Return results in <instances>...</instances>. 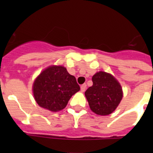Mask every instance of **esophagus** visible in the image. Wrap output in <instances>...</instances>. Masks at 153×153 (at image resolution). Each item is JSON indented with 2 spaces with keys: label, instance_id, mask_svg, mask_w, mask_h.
<instances>
[{
  "label": "esophagus",
  "instance_id": "1",
  "mask_svg": "<svg viewBox=\"0 0 153 153\" xmlns=\"http://www.w3.org/2000/svg\"><path fill=\"white\" fill-rule=\"evenodd\" d=\"M80 89H81V91L84 92L85 90H86V83H83V85H81Z\"/></svg>",
  "mask_w": 153,
  "mask_h": 153
}]
</instances>
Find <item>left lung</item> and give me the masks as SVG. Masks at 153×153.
<instances>
[{
    "instance_id": "obj_1",
    "label": "left lung",
    "mask_w": 153,
    "mask_h": 153,
    "mask_svg": "<svg viewBox=\"0 0 153 153\" xmlns=\"http://www.w3.org/2000/svg\"><path fill=\"white\" fill-rule=\"evenodd\" d=\"M93 86L85 92L93 113L106 116L114 111L123 98L121 86L114 76L107 73H97L92 77Z\"/></svg>"
}]
</instances>
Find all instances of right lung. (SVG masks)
I'll use <instances>...</instances> for the list:
<instances>
[{"mask_svg": "<svg viewBox=\"0 0 153 153\" xmlns=\"http://www.w3.org/2000/svg\"><path fill=\"white\" fill-rule=\"evenodd\" d=\"M79 90L75 76L61 66L44 70L33 86V96L39 106L53 112L64 109L71 97Z\"/></svg>", "mask_w": 153, "mask_h": 153, "instance_id": "obj_1", "label": "right lung"}]
</instances>
